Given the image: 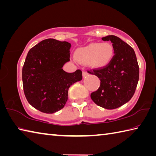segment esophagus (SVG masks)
<instances>
[{
  "label": "esophagus",
  "mask_w": 156,
  "mask_h": 156,
  "mask_svg": "<svg viewBox=\"0 0 156 156\" xmlns=\"http://www.w3.org/2000/svg\"><path fill=\"white\" fill-rule=\"evenodd\" d=\"M83 77H86V76L89 75V73H88L87 71H84L83 72Z\"/></svg>",
  "instance_id": "obj_1"
}]
</instances>
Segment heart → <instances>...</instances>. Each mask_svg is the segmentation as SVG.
Here are the masks:
<instances>
[{
	"instance_id": "heart-1",
	"label": "heart",
	"mask_w": 156,
	"mask_h": 156,
	"mask_svg": "<svg viewBox=\"0 0 156 156\" xmlns=\"http://www.w3.org/2000/svg\"><path fill=\"white\" fill-rule=\"evenodd\" d=\"M113 54L114 50L108 43L92 44L78 50L76 56L81 63H89L93 67H101L110 63Z\"/></svg>"
}]
</instances>
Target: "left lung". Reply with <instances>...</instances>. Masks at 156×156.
I'll return each mask as SVG.
<instances>
[{
	"mask_svg": "<svg viewBox=\"0 0 156 156\" xmlns=\"http://www.w3.org/2000/svg\"><path fill=\"white\" fill-rule=\"evenodd\" d=\"M101 39L112 42L115 55L106 66L89 70L100 80V87L90 98L98 106L115 109L134 95L139 79V67L134 49L122 39L115 35Z\"/></svg>",
	"mask_w": 156,
	"mask_h": 156,
	"instance_id": "left-lung-1",
	"label": "left lung"
}]
</instances>
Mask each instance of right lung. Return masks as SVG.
Here are the masks:
<instances>
[{"instance_id":"right-lung-1","label":"right lung","mask_w":156,"mask_h":156,"mask_svg":"<svg viewBox=\"0 0 156 156\" xmlns=\"http://www.w3.org/2000/svg\"><path fill=\"white\" fill-rule=\"evenodd\" d=\"M71 44L46 39L31 48L22 67L24 93L31 106L44 113L63 108L69 87L83 78L80 69L68 73L63 65L70 59Z\"/></svg>"}]
</instances>
